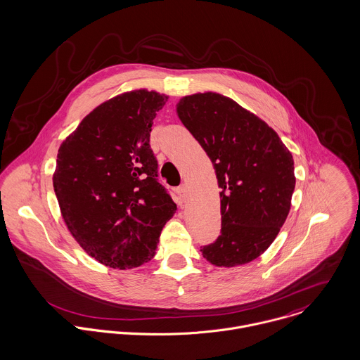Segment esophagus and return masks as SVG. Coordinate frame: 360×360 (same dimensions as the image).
I'll return each instance as SVG.
<instances>
[{
	"mask_svg": "<svg viewBox=\"0 0 360 360\" xmlns=\"http://www.w3.org/2000/svg\"><path fill=\"white\" fill-rule=\"evenodd\" d=\"M176 193H178L179 199H181L182 202L186 200V198H188V189H186L185 185H181L179 188H176Z\"/></svg>",
	"mask_w": 360,
	"mask_h": 360,
	"instance_id": "1",
	"label": "esophagus"
}]
</instances>
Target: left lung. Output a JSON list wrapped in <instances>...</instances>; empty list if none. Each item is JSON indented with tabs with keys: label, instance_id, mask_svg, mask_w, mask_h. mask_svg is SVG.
Instances as JSON below:
<instances>
[{
	"label": "left lung",
	"instance_id": "1",
	"mask_svg": "<svg viewBox=\"0 0 360 360\" xmlns=\"http://www.w3.org/2000/svg\"><path fill=\"white\" fill-rule=\"evenodd\" d=\"M176 114L210 157L221 189V235L203 246V257L217 267L257 259L290 210V151L263 120L218 93L182 97Z\"/></svg>",
	"mask_w": 360,
	"mask_h": 360
}]
</instances>
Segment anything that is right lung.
<instances>
[{
	"label": "right lung",
	"mask_w": 360,
	"mask_h": 360,
	"mask_svg": "<svg viewBox=\"0 0 360 360\" xmlns=\"http://www.w3.org/2000/svg\"><path fill=\"white\" fill-rule=\"evenodd\" d=\"M168 96L138 89L87 114L58 148L53 175L63 218L98 263L127 270L150 262L176 205L157 181L153 120Z\"/></svg>",
	"instance_id": "right-lung-1"
}]
</instances>
